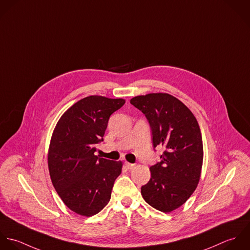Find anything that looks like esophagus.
Wrapping results in <instances>:
<instances>
[{
	"label": "esophagus",
	"instance_id": "34e87169",
	"mask_svg": "<svg viewBox=\"0 0 250 250\" xmlns=\"http://www.w3.org/2000/svg\"><path fill=\"white\" fill-rule=\"evenodd\" d=\"M125 166H126V168L127 169H133L134 167H135V164H132V163H129V162H127V161H125Z\"/></svg>",
	"mask_w": 250,
	"mask_h": 250
}]
</instances>
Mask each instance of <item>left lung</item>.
Listing matches in <instances>:
<instances>
[{
  "mask_svg": "<svg viewBox=\"0 0 250 250\" xmlns=\"http://www.w3.org/2000/svg\"><path fill=\"white\" fill-rule=\"evenodd\" d=\"M130 103L149 121L153 148L164 149L161 161L150 166V181L141 188V194L152 208L170 212L187 202L199 183L203 141L198 122L169 94L138 96Z\"/></svg>",
  "mask_w": 250,
  "mask_h": 250,
  "instance_id": "1",
  "label": "left lung"
}]
</instances>
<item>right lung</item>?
<instances>
[{"label":"right lung","mask_w":250,"mask_h":250,"mask_svg":"<svg viewBox=\"0 0 250 250\" xmlns=\"http://www.w3.org/2000/svg\"><path fill=\"white\" fill-rule=\"evenodd\" d=\"M125 100L90 96L60 118L51 137L48 168L52 184L64 205L83 215L97 214L108 204L123 162L98 157L97 144L110 116Z\"/></svg>","instance_id":"obj_1"}]
</instances>
